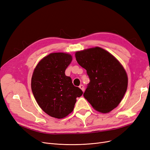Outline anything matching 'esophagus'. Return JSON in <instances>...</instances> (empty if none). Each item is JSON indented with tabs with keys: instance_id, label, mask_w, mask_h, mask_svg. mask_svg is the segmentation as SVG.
I'll list each match as a JSON object with an SVG mask.
<instances>
[{
	"instance_id": "obj_1",
	"label": "esophagus",
	"mask_w": 150,
	"mask_h": 150,
	"mask_svg": "<svg viewBox=\"0 0 150 150\" xmlns=\"http://www.w3.org/2000/svg\"><path fill=\"white\" fill-rule=\"evenodd\" d=\"M79 88L84 92V86L82 85V84H81L80 86H79Z\"/></svg>"
}]
</instances>
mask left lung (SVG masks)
Masks as SVG:
<instances>
[{"label": "left lung", "instance_id": "left-lung-1", "mask_svg": "<svg viewBox=\"0 0 150 150\" xmlns=\"http://www.w3.org/2000/svg\"><path fill=\"white\" fill-rule=\"evenodd\" d=\"M75 56L90 79L83 95L85 99L100 112L106 113L114 109L127 89V74L122 65L99 47L77 51Z\"/></svg>", "mask_w": 150, "mask_h": 150}]
</instances>
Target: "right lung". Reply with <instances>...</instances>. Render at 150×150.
Instances as JSON below:
<instances>
[{
  "label": "right lung",
  "instance_id": "add662e5",
  "mask_svg": "<svg viewBox=\"0 0 150 150\" xmlns=\"http://www.w3.org/2000/svg\"><path fill=\"white\" fill-rule=\"evenodd\" d=\"M72 61L71 54L51 53L41 60L34 69L31 87L40 108L50 116L63 118L73 112L76 98L83 92L65 75Z\"/></svg>",
  "mask_w": 150,
  "mask_h": 150
}]
</instances>
